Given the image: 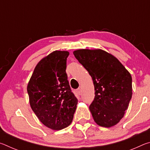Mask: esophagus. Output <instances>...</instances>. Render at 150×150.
I'll list each match as a JSON object with an SVG mask.
<instances>
[{
  "label": "esophagus",
  "mask_w": 150,
  "mask_h": 150,
  "mask_svg": "<svg viewBox=\"0 0 150 150\" xmlns=\"http://www.w3.org/2000/svg\"><path fill=\"white\" fill-rule=\"evenodd\" d=\"M75 92H76V93L77 94V95H81V88H78L77 89H76L75 90Z\"/></svg>",
  "instance_id": "34e87169"
}]
</instances>
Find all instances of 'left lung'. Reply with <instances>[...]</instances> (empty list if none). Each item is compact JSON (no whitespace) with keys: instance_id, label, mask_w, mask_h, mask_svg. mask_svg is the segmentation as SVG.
I'll use <instances>...</instances> for the list:
<instances>
[{"instance_id":"8db88e82","label":"left lung","mask_w":150,"mask_h":150,"mask_svg":"<svg viewBox=\"0 0 150 150\" xmlns=\"http://www.w3.org/2000/svg\"><path fill=\"white\" fill-rule=\"evenodd\" d=\"M73 54L93 79L95 96L89 109L94 120L106 128L116 125L132 98L130 73L115 57L102 50H79Z\"/></svg>"}]
</instances>
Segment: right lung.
Listing matches in <instances>:
<instances>
[{"label":"right lung","mask_w":150,"mask_h":150,"mask_svg":"<svg viewBox=\"0 0 150 150\" xmlns=\"http://www.w3.org/2000/svg\"><path fill=\"white\" fill-rule=\"evenodd\" d=\"M69 55L68 52L55 51L42 59L27 87L32 110L45 126L55 130L71 123L78 102L65 71Z\"/></svg>","instance_id":"obj_1"}]
</instances>
